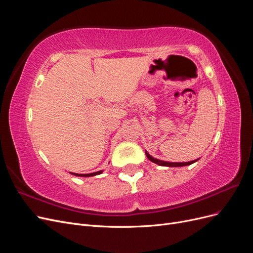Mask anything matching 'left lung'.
<instances>
[{
	"label": "left lung",
	"instance_id": "obj_1",
	"mask_svg": "<svg viewBox=\"0 0 253 253\" xmlns=\"http://www.w3.org/2000/svg\"><path fill=\"white\" fill-rule=\"evenodd\" d=\"M145 155H147V157L151 160L152 163L157 164V165L163 166V167H185V166L192 165L193 163H195L198 160V159H196V160H192V162H188V163H169V162H164V160H159V159L152 157L147 151H145Z\"/></svg>",
	"mask_w": 253,
	"mask_h": 253
}]
</instances>
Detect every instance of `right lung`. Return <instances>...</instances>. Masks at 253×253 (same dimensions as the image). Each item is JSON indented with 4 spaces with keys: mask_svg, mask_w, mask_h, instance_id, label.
<instances>
[{
    "mask_svg": "<svg viewBox=\"0 0 253 253\" xmlns=\"http://www.w3.org/2000/svg\"><path fill=\"white\" fill-rule=\"evenodd\" d=\"M101 173H102V171H98V172H94V173H90V174H77V173H72V174L75 175V176H81V177H89V176H95V175L101 174Z\"/></svg>",
    "mask_w": 253,
    "mask_h": 253,
    "instance_id": "right-lung-1",
    "label": "right lung"
}]
</instances>
